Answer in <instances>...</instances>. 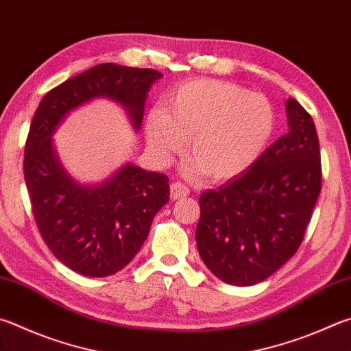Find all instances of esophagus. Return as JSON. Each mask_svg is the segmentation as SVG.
I'll list each match as a JSON object with an SVG mask.
<instances>
[{
  "label": "esophagus",
  "mask_w": 351,
  "mask_h": 351,
  "mask_svg": "<svg viewBox=\"0 0 351 351\" xmlns=\"http://www.w3.org/2000/svg\"><path fill=\"white\" fill-rule=\"evenodd\" d=\"M189 193H190V190L186 186H184V184H181V182H173L170 186V197L173 201L182 199V197L189 196Z\"/></svg>",
  "instance_id": "1"
}]
</instances>
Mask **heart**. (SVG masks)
I'll use <instances>...</instances> for the list:
<instances>
[{"mask_svg": "<svg viewBox=\"0 0 351 351\" xmlns=\"http://www.w3.org/2000/svg\"><path fill=\"white\" fill-rule=\"evenodd\" d=\"M276 129L270 99L218 80H196L175 88L165 110L155 107L144 125L145 143L159 164L180 154L189 138L190 173L230 181L263 156Z\"/></svg>", "mask_w": 351, "mask_h": 351, "instance_id": "heart-1", "label": "heart"}]
</instances>
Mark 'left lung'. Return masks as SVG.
<instances>
[{"label": "left lung", "instance_id": "left-lung-1", "mask_svg": "<svg viewBox=\"0 0 351 351\" xmlns=\"http://www.w3.org/2000/svg\"><path fill=\"white\" fill-rule=\"evenodd\" d=\"M289 132L244 175L199 196L204 264L230 285L264 281L298 252L321 192V152L308 112L289 98Z\"/></svg>", "mask_w": 351, "mask_h": 351}]
</instances>
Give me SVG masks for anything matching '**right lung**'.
<instances>
[{"label":"right lung","mask_w":351,"mask_h":351,"mask_svg":"<svg viewBox=\"0 0 351 351\" xmlns=\"http://www.w3.org/2000/svg\"><path fill=\"white\" fill-rule=\"evenodd\" d=\"M159 78L154 69L98 64L44 95L32 119L23 167L32 212L50 252L80 275L110 276L135 258L169 202V178L127 162L103 182L81 184L56 156L53 133L70 112L95 98L123 106L138 132Z\"/></svg>","instance_id":"obj_1"}]
</instances>
